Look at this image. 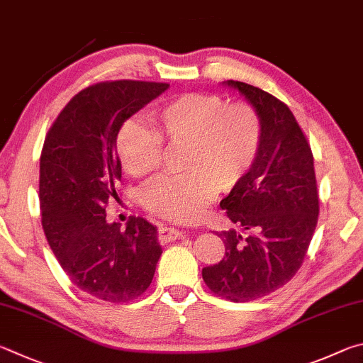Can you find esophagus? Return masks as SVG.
I'll return each instance as SVG.
<instances>
[{
    "label": "esophagus",
    "mask_w": 363,
    "mask_h": 363,
    "mask_svg": "<svg viewBox=\"0 0 363 363\" xmlns=\"http://www.w3.org/2000/svg\"><path fill=\"white\" fill-rule=\"evenodd\" d=\"M182 236H183V231L177 230V228H167V226L159 228V239H161L162 242H170V240L180 239Z\"/></svg>",
    "instance_id": "esophagus-1"
}]
</instances>
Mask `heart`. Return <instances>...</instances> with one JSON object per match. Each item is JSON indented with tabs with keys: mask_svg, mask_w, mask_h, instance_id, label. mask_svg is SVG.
Listing matches in <instances>:
<instances>
[{
	"mask_svg": "<svg viewBox=\"0 0 363 363\" xmlns=\"http://www.w3.org/2000/svg\"><path fill=\"white\" fill-rule=\"evenodd\" d=\"M151 125L130 118L114 140L123 167L133 177L161 167L164 143L185 146L180 175H162L140 194L146 211L175 221L198 220L221 191L236 188L255 164L263 142V123L247 101L218 94L186 92L151 111Z\"/></svg>",
	"mask_w": 363,
	"mask_h": 363,
	"instance_id": "heart-1",
	"label": "heart"
}]
</instances>
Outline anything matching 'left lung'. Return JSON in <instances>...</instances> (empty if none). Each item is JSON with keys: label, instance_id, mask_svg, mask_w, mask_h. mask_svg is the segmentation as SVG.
Instances as JSON below:
<instances>
[{"label": "left lung", "instance_id": "left-lung-1", "mask_svg": "<svg viewBox=\"0 0 363 363\" xmlns=\"http://www.w3.org/2000/svg\"><path fill=\"white\" fill-rule=\"evenodd\" d=\"M258 111L263 142L249 174L220 202L247 231H221L225 258L202 269L211 291L228 301L266 296L301 268L319 218L314 156L290 108L263 89L228 81Z\"/></svg>", "mask_w": 363, "mask_h": 363}]
</instances>
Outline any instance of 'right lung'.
Instances as JSON below:
<instances>
[{"instance_id":"obj_1","label":"right lung","mask_w":363,"mask_h":363,"mask_svg":"<svg viewBox=\"0 0 363 363\" xmlns=\"http://www.w3.org/2000/svg\"><path fill=\"white\" fill-rule=\"evenodd\" d=\"M169 87L167 82L105 81L68 101L44 138L40 208L48 242L69 281L108 303H129L148 290L161 257L156 228L130 217L125 230L108 223L121 161V124Z\"/></svg>"}]
</instances>
